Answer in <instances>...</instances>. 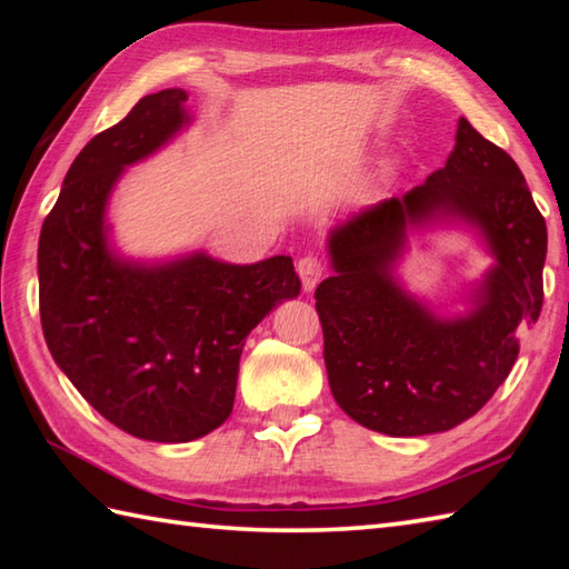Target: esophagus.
<instances>
[{
    "label": "esophagus",
    "mask_w": 569,
    "mask_h": 569,
    "mask_svg": "<svg viewBox=\"0 0 569 569\" xmlns=\"http://www.w3.org/2000/svg\"><path fill=\"white\" fill-rule=\"evenodd\" d=\"M298 276H300V281H303L306 291H312V288L320 283V278L325 276V266L318 257L308 253V257L298 261Z\"/></svg>",
    "instance_id": "obj_1"
}]
</instances>
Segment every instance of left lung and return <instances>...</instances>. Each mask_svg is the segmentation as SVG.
Segmentation results:
<instances>
[{"label": "left lung", "instance_id": "1", "mask_svg": "<svg viewBox=\"0 0 569 569\" xmlns=\"http://www.w3.org/2000/svg\"><path fill=\"white\" fill-rule=\"evenodd\" d=\"M459 219L488 241L495 266L467 317L438 319L395 281L408 226ZM335 276L316 291L335 401L393 438L445 432L509 377L518 332L542 308L548 227L521 168L462 117L455 149L403 198L349 217L328 239Z\"/></svg>", "mask_w": 569, "mask_h": 569}]
</instances>
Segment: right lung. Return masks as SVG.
Listing matches in <instances>:
<instances>
[{
  "label": "right lung",
  "mask_w": 569,
  "mask_h": 569,
  "mask_svg": "<svg viewBox=\"0 0 569 569\" xmlns=\"http://www.w3.org/2000/svg\"><path fill=\"white\" fill-rule=\"evenodd\" d=\"M188 92L141 98L68 168L39 239V306L56 365L100 416L151 442H188L232 413L247 335L300 293L291 257L163 263L110 247L107 202L134 166L190 124Z\"/></svg>",
  "instance_id": "1"
}]
</instances>
